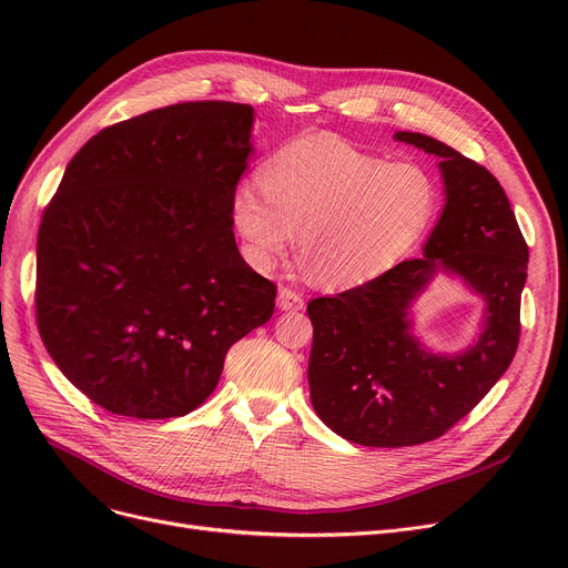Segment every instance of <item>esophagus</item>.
<instances>
[{"label":"esophagus","instance_id":"obj_1","mask_svg":"<svg viewBox=\"0 0 568 568\" xmlns=\"http://www.w3.org/2000/svg\"><path fill=\"white\" fill-rule=\"evenodd\" d=\"M278 308L281 311H302L304 308V294L283 285L278 290Z\"/></svg>","mask_w":568,"mask_h":568}]
</instances>
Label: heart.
<instances>
[{
	"instance_id": "b5f03b06",
	"label": "heart",
	"mask_w": 568,
	"mask_h": 568,
	"mask_svg": "<svg viewBox=\"0 0 568 568\" xmlns=\"http://www.w3.org/2000/svg\"><path fill=\"white\" fill-rule=\"evenodd\" d=\"M439 184L419 161H389L336 138L283 146L232 197V225L244 257L268 272L292 246L317 283L354 287L389 272L428 234Z\"/></svg>"
}]
</instances>
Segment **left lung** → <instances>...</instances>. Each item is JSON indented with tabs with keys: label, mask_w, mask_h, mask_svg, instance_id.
Here are the masks:
<instances>
[{
	"label": "left lung",
	"mask_w": 568,
	"mask_h": 568,
	"mask_svg": "<svg viewBox=\"0 0 568 568\" xmlns=\"http://www.w3.org/2000/svg\"><path fill=\"white\" fill-rule=\"evenodd\" d=\"M396 140L439 159L444 212L424 257L308 304L311 403L336 435L362 446H414L442 437L493 389L520 341V294L529 251L497 179L424 133ZM437 267L460 275L487 302L485 334L442 357L408 334L406 311Z\"/></svg>",
	"instance_id": "1"
}]
</instances>
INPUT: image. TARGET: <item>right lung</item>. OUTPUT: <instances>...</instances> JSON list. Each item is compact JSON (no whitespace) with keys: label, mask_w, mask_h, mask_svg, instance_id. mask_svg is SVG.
I'll return each instance as SVG.
<instances>
[{"label":"right lung","mask_w":568,"mask_h":568,"mask_svg":"<svg viewBox=\"0 0 568 568\" xmlns=\"http://www.w3.org/2000/svg\"><path fill=\"white\" fill-rule=\"evenodd\" d=\"M251 126L244 103H176L103 129L67 165L39 227L37 324L99 407L189 414L272 317L276 285L239 255L230 214Z\"/></svg>","instance_id":"obj_1"}]
</instances>
